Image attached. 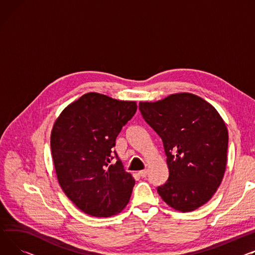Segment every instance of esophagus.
Masks as SVG:
<instances>
[{
	"instance_id": "34e87169",
	"label": "esophagus",
	"mask_w": 255,
	"mask_h": 255,
	"mask_svg": "<svg viewBox=\"0 0 255 255\" xmlns=\"http://www.w3.org/2000/svg\"><path fill=\"white\" fill-rule=\"evenodd\" d=\"M147 173H148L147 169H145V170H141V171H139V172H138V174H139L141 177H145V176L147 175Z\"/></svg>"
}]
</instances>
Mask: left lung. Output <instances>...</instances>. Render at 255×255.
Listing matches in <instances>:
<instances>
[{"instance_id":"obj_1","label":"left lung","mask_w":255,"mask_h":255,"mask_svg":"<svg viewBox=\"0 0 255 255\" xmlns=\"http://www.w3.org/2000/svg\"><path fill=\"white\" fill-rule=\"evenodd\" d=\"M145 122L162 138L169 177L158 193L168 206L190 212L212 198L227 168L229 132L224 119L202 97L179 92L140 101Z\"/></svg>"}]
</instances>
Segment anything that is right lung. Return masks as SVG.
Returning a JSON list of instances; mask_svg holds the SVG:
<instances>
[{
	"mask_svg": "<svg viewBox=\"0 0 255 255\" xmlns=\"http://www.w3.org/2000/svg\"><path fill=\"white\" fill-rule=\"evenodd\" d=\"M135 101L89 92L67 106L55 120L50 145L60 188L84 213L110 217L128 204L135 180L113 159L112 147L136 112Z\"/></svg>",
	"mask_w": 255,
	"mask_h": 255,
	"instance_id": "add662e5",
	"label": "right lung"
}]
</instances>
